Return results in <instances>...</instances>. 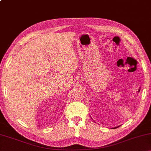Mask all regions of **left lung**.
Returning <instances> with one entry per match:
<instances>
[{
	"instance_id": "1",
	"label": "left lung",
	"mask_w": 151,
	"mask_h": 151,
	"mask_svg": "<svg viewBox=\"0 0 151 151\" xmlns=\"http://www.w3.org/2000/svg\"><path fill=\"white\" fill-rule=\"evenodd\" d=\"M92 119V118H91ZM120 126H118V127H114V128H117V127H119ZM114 128H112V129H114Z\"/></svg>"
}]
</instances>
